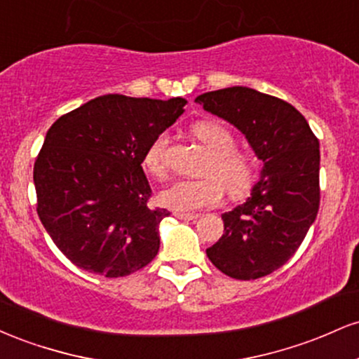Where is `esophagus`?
<instances>
[{
    "mask_svg": "<svg viewBox=\"0 0 359 359\" xmlns=\"http://www.w3.org/2000/svg\"><path fill=\"white\" fill-rule=\"evenodd\" d=\"M174 216L179 217V219H184V221L197 219V214H191V212H174Z\"/></svg>",
    "mask_w": 359,
    "mask_h": 359,
    "instance_id": "esophagus-1",
    "label": "esophagus"
}]
</instances>
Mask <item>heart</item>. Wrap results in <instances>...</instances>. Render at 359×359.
I'll return each mask as SVG.
<instances>
[{
	"label": "heart",
	"instance_id": "1",
	"mask_svg": "<svg viewBox=\"0 0 359 359\" xmlns=\"http://www.w3.org/2000/svg\"><path fill=\"white\" fill-rule=\"evenodd\" d=\"M192 135L211 154L203 179H180L158 194L160 204L175 212H194L221 203L224 189L231 197H241L253 185L257 165L245 151L236 150V138L228 126L217 121H199ZM170 137L160 133L145 151V167L155 177L167 172Z\"/></svg>",
	"mask_w": 359,
	"mask_h": 359
}]
</instances>
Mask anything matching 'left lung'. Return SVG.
Instances as JSON below:
<instances>
[{
    "label": "left lung",
    "mask_w": 359,
    "mask_h": 359,
    "mask_svg": "<svg viewBox=\"0 0 359 359\" xmlns=\"http://www.w3.org/2000/svg\"><path fill=\"white\" fill-rule=\"evenodd\" d=\"M245 135L263 162L245 204L222 214L224 234L205 250L217 270L257 280L294 257L319 211V140L287 101L234 86L196 97Z\"/></svg>",
    "instance_id": "left-lung-1"
}]
</instances>
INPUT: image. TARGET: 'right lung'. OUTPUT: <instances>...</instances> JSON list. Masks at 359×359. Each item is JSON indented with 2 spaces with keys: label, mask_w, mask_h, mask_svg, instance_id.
<instances>
[{
  "label": "right lung",
  "mask_w": 359,
  "mask_h": 359,
  "mask_svg": "<svg viewBox=\"0 0 359 359\" xmlns=\"http://www.w3.org/2000/svg\"><path fill=\"white\" fill-rule=\"evenodd\" d=\"M185 100L106 94L57 119L35 160L36 212L76 266L126 277L156 257L167 209H151L142 163Z\"/></svg>",
  "instance_id": "right-lung-1"
}]
</instances>
